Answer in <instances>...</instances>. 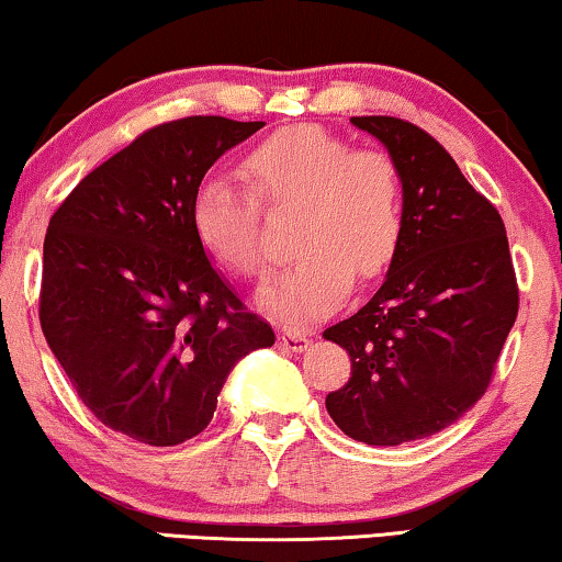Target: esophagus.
I'll use <instances>...</instances> for the list:
<instances>
[{"label": "esophagus", "instance_id": "obj_1", "mask_svg": "<svg viewBox=\"0 0 562 562\" xmlns=\"http://www.w3.org/2000/svg\"><path fill=\"white\" fill-rule=\"evenodd\" d=\"M279 345L283 349H291V352H304V349L308 347V339L296 329H281Z\"/></svg>", "mask_w": 562, "mask_h": 562}]
</instances>
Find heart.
Here are the masks:
<instances>
[{
    "instance_id": "obj_1",
    "label": "heart",
    "mask_w": 562,
    "mask_h": 562,
    "mask_svg": "<svg viewBox=\"0 0 562 562\" xmlns=\"http://www.w3.org/2000/svg\"><path fill=\"white\" fill-rule=\"evenodd\" d=\"M250 195L223 180L192 194V231L202 250L243 279L266 273L263 210H296L289 240L294 263L263 286L261 304L306 324L329 314L352 279L370 281L393 263L403 238V184L395 159L375 146L349 149L316 126L283 128L240 161Z\"/></svg>"
}]
</instances>
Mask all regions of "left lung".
Listing matches in <instances>:
<instances>
[{
  "mask_svg": "<svg viewBox=\"0 0 562 562\" xmlns=\"http://www.w3.org/2000/svg\"><path fill=\"white\" fill-rule=\"evenodd\" d=\"M387 146L403 182V238L378 294L324 337L352 372L327 395L355 441L397 446L457 423L490 387L519 289L502 215L428 132L352 116Z\"/></svg>",
  "mask_w": 562,
  "mask_h": 562,
  "instance_id": "left-lung-1",
  "label": "left lung"
}]
</instances>
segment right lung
I'll return each instance as SVG.
<instances>
[{
    "instance_id": "add662e5",
    "label": "right lung",
    "mask_w": 562,
    "mask_h": 562,
    "mask_svg": "<svg viewBox=\"0 0 562 562\" xmlns=\"http://www.w3.org/2000/svg\"><path fill=\"white\" fill-rule=\"evenodd\" d=\"M263 121H167L95 167L47 225L40 324L86 408L119 434L177 446L213 420L233 364L271 347L192 231V194Z\"/></svg>"
}]
</instances>
